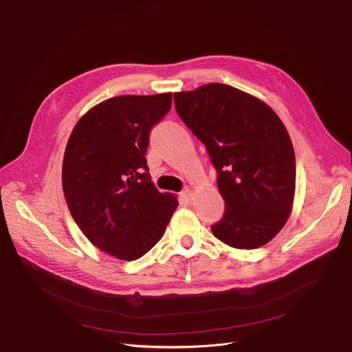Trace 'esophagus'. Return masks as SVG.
I'll return each mask as SVG.
<instances>
[{
    "label": "esophagus",
    "instance_id": "esophagus-1",
    "mask_svg": "<svg viewBox=\"0 0 352 352\" xmlns=\"http://www.w3.org/2000/svg\"><path fill=\"white\" fill-rule=\"evenodd\" d=\"M181 199L190 202L192 199V191L190 188H185L182 192H181Z\"/></svg>",
    "mask_w": 352,
    "mask_h": 352
}]
</instances>
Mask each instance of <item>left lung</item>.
I'll list each match as a JSON object with an SVG mask.
<instances>
[{
    "label": "left lung",
    "instance_id": "1",
    "mask_svg": "<svg viewBox=\"0 0 352 352\" xmlns=\"http://www.w3.org/2000/svg\"><path fill=\"white\" fill-rule=\"evenodd\" d=\"M181 120L206 147L225 212L210 226L236 249L272 241L290 215L296 157L289 133L262 100L222 83L174 93Z\"/></svg>",
    "mask_w": 352,
    "mask_h": 352
}]
</instances>
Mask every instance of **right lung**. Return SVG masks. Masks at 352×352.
Listing matches in <instances>:
<instances>
[{
  "instance_id": "obj_1",
  "label": "right lung",
  "mask_w": 352,
  "mask_h": 352,
  "mask_svg": "<svg viewBox=\"0 0 352 352\" xmlns=\"http://www.w3.org/2000/svg\"><path fill=\"white\" fill-rule=\"evenodd\" d=\"M173 95L119 96L90 109L63 155V195L83 235L122 261L144 256L178 206L157 191L147 166L150 133L171 109Z\"/></svg>"
}]
</instances>
